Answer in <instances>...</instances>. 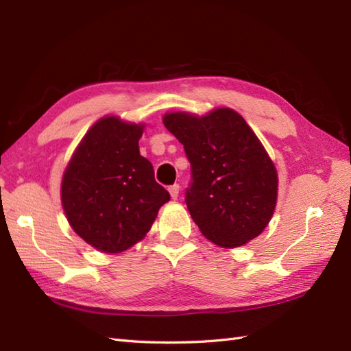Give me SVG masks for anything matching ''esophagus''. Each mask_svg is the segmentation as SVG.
<instances>
[{
	"label": "esophagus",
	"mask_w": 351,
	"mask_h": 351,
	"mask_svg": "<svg viewBox=\"0 0 351 351\" xmlns=\"http://www.w3.org/2000/svg\"><path fill=\"white\" fill-rule=\"evenodd\" d=\"M169 193H170L171 199H178V195H180V185L178 184L171 185V187H169Z\"/></svg>",
	"instance_id": "esophagus-1"
}]
</instances>
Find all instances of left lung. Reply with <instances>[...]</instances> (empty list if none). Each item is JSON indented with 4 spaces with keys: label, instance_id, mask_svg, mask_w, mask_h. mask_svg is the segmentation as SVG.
<instances>
[{
    "label": "left lung",
    "instance_id": "1",
    "mask_svg": "<svg viewBox=\"0 0 351 351\" xmlns=\"http://www.w3.org/2000/svg\"><path fill=\"white\" fill-rule=\"evenodd\" d=\"M162 123L191 164L185 204L200 232L226 249L256 238L278 202V170L247 122L217 108L205 116L167 113Z\"/></svg>",
    "mask_w": 351,
    "mask_h": 351
}]
</instances>
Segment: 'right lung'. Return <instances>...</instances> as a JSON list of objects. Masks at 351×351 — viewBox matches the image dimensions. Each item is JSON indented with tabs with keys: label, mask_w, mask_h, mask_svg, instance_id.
<instances>
[{
	"label": "right lung",
	"mask_w": 351,
	"mask_h": 351,
	"mask_svg": "<svg viewBox=\"0 0 351 351\" xmlns=\"http://www.w3.org/2000/svg\"><path fill=\"white\" fill-rule=\"evenodd\" d=\"M143 123L106 116L80 141L62 180V205L71 228L92 247L121 253L143 240L167 190L140 155Z\"/></svg>",
	"instance_id": "obj_1"
}]
</instances>
